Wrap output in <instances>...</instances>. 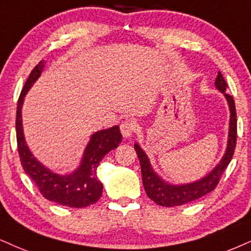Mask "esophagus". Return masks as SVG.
<instances>
[{
    "instance_id": "1",
    "label": "esophagus",
    "mask_w": 251,
    "mask_h": 251,
    "mask_svg": "<svg viewBox=\"0 0 251 251\" xmlns=\"http://www.w3.org/2000/svg\"><path fill=\"white\" fill-rule=\"evenodd\" d=\"M135 128V123L130 120L123 121V122L121 123V132H122V136L125 138L130 137V136L134 134Z\"/></svg>"
}]
</instances>
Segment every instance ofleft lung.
Wrapping results in <instances>:
<instances>
[{"label":"left lung","instance_id":"obj_1","mask_svg":"<svg viewBox=\"0 0 251 251\" xmlns=\"http://www.w3.org/2000/svg\"><path fill=\"white\" fill-rule=\"evenodd\" d=\"M215 87L225 95L226 100L228 102V107H229L230 111L229 129H228V141L225 154L222 156L220 162L216 164L215 168L209 173H207L205 177L199 179V180L187 182V184H170L163 178H160L157 175V172H154L153 168L151 166L149 157L147 156V153L144 152V150L140 145L137 143L134 145L136 153L140 159L144 190L147 192L148 197L160 206H181L208 194L216 187L222 173L228 166V164L230 163L235 151V145H236L237 132L235 102L233 97L226 93L227 83H226L221 72L218 73V76L215 79Z\"/></svg>","mask_w":251,"mask_h":251}]
</instances>
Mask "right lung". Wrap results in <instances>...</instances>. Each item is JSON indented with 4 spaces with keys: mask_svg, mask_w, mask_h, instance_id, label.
<instances>
[{
    "mask_svg": "<svg viewBox=\"0 0 251 251\" xmlns=\"http://www.w3.org/2000/svg\"><path fill=\"white\" fill-rule=\"evenodd\" d=\"M44 67L45 64L42 60L31 71L18 99L16 136L22 166L45 199L74 208L93 205L100 199L103 190V185L97 176V169L102 158L109 151L116 149L122 142L120 126H114L94 132L86 145L79 166L74 171L66 175H59L46 168L44 164L33 156L27 147L22 123V107L24 98L40 76Z\"/></svg>",
    "mask_w": 251,
    "mask_h": 251,
    "instance_id": "1",
    "label": "right lung"
}]
</instances>
